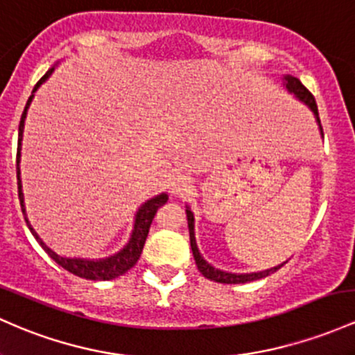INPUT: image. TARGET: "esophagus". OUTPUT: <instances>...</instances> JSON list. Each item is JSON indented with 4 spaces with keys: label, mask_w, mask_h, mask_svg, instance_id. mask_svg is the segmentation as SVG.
<instances>
[{
    "label": "esophagus",
    "mask_w": 355,
    "mask_h": 355,
    "mask_svg": "<svg viewBox=\"0 0 355 355\" xmlns=\"http://www.w3.org/2000/svg\"><path fill=\"white\" fill-rule=\"evenodd\" d=\"M192 189V180H190V177H187L184 173H178L175 175V177H171L170 180V190L171 193H185L189 192V190Z\"/></svg>",
    "instance_id": "esophagus-1"
}]
</instances>
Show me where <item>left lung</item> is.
I'll use <instances>...</instances> for the list:
<instances>
[{"label":"left lung","mask_w":355,"mask_h":355,"mask_svg":"<svg viewBox=\"0 0 355 355\" xmlns=\"http://www.w3.org/2000/svg\"><path fill=\"white\" fill-rule=\"evenodd\" d=\"M286 80V87L290 89L293 94H297L300 99L305 101L306 104L311 107V111L315 112V116H317V121L318 124H320V118H318V107H317V103H315V97L309 89L305 87L302 83H300L298 79H295V77H290L286 76L285 77ZM323 135V131H322ZM187 219H189V231H190V246H192V252H193V259H196L197 263V268L198 271L202 272V275L205 276V278L210 279V282H217V283H225V285H237V283H248V282H254V279H261L264 278V276L271 275V272L278 271L279 268L283 266H276V268H271V270L268 271H261V272H251V275H232V272H225V271H220V270H216L214 266H210V264L205 261L204 258L200 256V252H198L197 249V243H196V236H193V214L190 212V210H187Z\"/></svg>","instance_id":"obj_1"}]
</instances>
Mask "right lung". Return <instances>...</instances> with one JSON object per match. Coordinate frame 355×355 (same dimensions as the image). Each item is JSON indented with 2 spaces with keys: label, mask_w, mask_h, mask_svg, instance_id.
<instances>
[{
  "label": "right lung",
  "mask_w": 355,
  "mask_h": 355,
  "mask_svg": "<svg viewBox=\"0 0 355 355\" xmlns=\"http://www.w3.org/2000/svg\"><path fill=\"white\" fill-rule=\"evenodd\" d=\"M52 73V69L49 70V72L45 73L44 77H42L40 80H38L37 84H35L33 87V92L37 91L38 85H40L46 77ZM32 97H28V101H26V106L23 109V114H21V119H19V126H18V151H17V180H18V198H19V205H21V212L23 216H25V205H23V193H21V180H19V146H21V136H23V124H25V116H26V109H28L30 103H32ZM166 200H168V197H166V193H162V196L151 198V200H148L145 205H143L141 209L138 210V214H136V222H135V231H133V236H131L130 243H128V246L123 249V251L118 252L116 256H111V258L107 259H99V261H87V259H70V258H62V256L55 254V252L52 251L50 248H46V244H44V241L38 237L37 232L33 231V227L30 225L28 219H26L25 216V220H26V225L30 227V231H32V234L35 236V239L40 243V246L45 249L46 254L50 256L53 261H55L57 264H60L64 270H67L72 272V275L79 276V278H85V279H101V282H106V279H114L118 278V276L124 275L128 270H131V268L135 266L136 263H138L139 256H141V251H143V246H145V241L148 237V232H150V225L151 222H153V217L155 214H157V210L162 207V205L166 204Z\"/></svg>",
  "instance_id": "right-lung-1"
}]
</instances>
